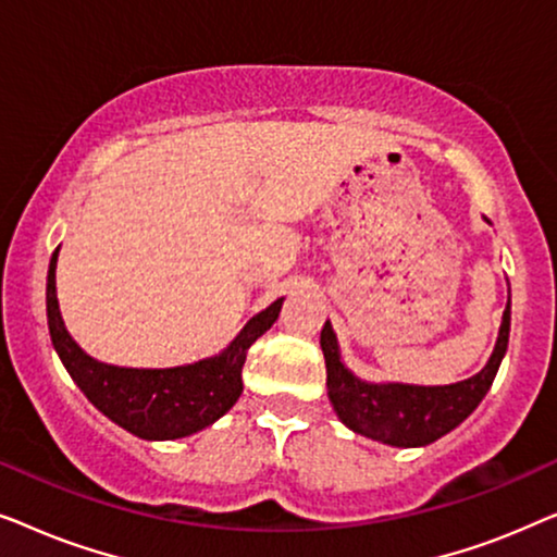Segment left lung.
Listing matches in <instances>:
<instances>
[{
	"mask_svg": "<svg viewBox=\"0 0 557 557\" xmlns=\"http://www.w3.org/2000/svg\"><path fill=\"white\" fill-rule=\"evenodd\" d=\"M509 319L512 317H509L507 301L497 345H494V352L482 372L461 380V383L433 387L364 383V380L355 377V372L347 370L342 362L337 334H334L330 322H324L319 345H322L326 362V393H330L339 421L355 433H362L372 441H383L387 446H425L446 436L448 431H454L456 425L474 413V408L492 387L502 357L507 352Z\"/></svg>",
	"mask_w": 557,
	"mask_h": 557,
	"instance_id": "left-lung-1",
	"label": "left lung"
}]
</instances>
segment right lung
I'll use <instances>...</instances> for the list:
<instances>
[{
	"instance_id": "1",
	"label": "right lung",
	"mask_w": 557,
	"mask_h": 557,
	"mask_svg": "<svg viewBox=\"0 0 557 557\" xmlns=\"http://www.w3.org/2000/svg\"><path fill=\"white\" fill-rule=\"evenodd\" d=\"M58 250L50 258L45 292L50 339L75 385L106 418L139 438L172 441L208 429L235 406L243 393L240 372L248 349L263 332L271 330L284 299H276L269 309L256 314L223 352L208 360L166 370L116 368L94 360L67 334L55 294Z\"/></svg>"
}]
</instances>
